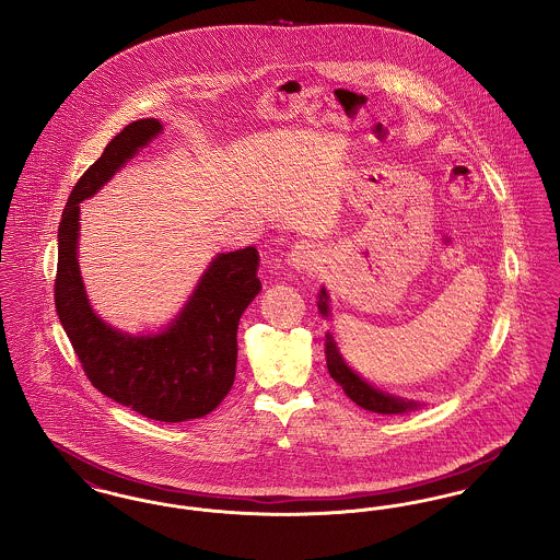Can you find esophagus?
I'll return each instance as SVG.
<instances>
[{
  "mask_svg": "<svg viewBox=\"0 0 560 560\" xmlns=\"http://www.w3.org/2000/svg\"><path fill=\"white\" fill-rule=\"evenodd\" d=\"M288 265L295 268V270H313V267L317 265L315 245H311L306 241H300V243L292 245V249L288 254Z\"/></svg>",
  "mask_w": 560,
  "mask_h": 560,
  "instance_id": "34e87169",
  "label": "esophagus"
}]
</instances>
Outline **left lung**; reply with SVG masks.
Returning a JSON list of instances; mask_svg holds the SVG:
<instances>
[{"label": "left lung", "instance_id": "1", "mask_svg": "<svg viewBox=\"0 0 560 560\" xmlns=\"http://www.w3.org/2000/svg\"><path fill=\"white\" fill-rule=\"evenodd\" d=\"M319 311L323 317L329 315L325 290H320L319 293ZM325 338H327V342H325L327 370H329V375L342 386V390L347 393L348 399L354 400L359 407L370 409V411H375V413H402V411H409V409L418 407V402H413V400H402L399 397L386 395V393L370 386L365 380H361L357 373L348 368L345 359L340 357L338 348H336L334 338L329 334Z\"/></svg>", "mask_w": 560, "mask_h": 560}]
</instances>
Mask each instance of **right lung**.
Instances as JSON below:
<instances>
[{
  "label": "right lung",
  "instance_id": "add662e5",
  "mask_svg": "<svg viewBox=\"0 0 560 560\" xmlns=\"http://www.w3.org/2000/svg\"><path fill=\"white\" fill-rule=\"evenodd\" d=\"M160 132L158 119H138L126 126L71 190L58 226L54 302L94 388L144 418L185 422L208 416L235 382L237 325L260 292L258 249L220 254L178 319L153 338L119 334L98 319L88 304L78 262L80 201L92 197Z\"/></svg>",
  "mask_w": 560,
  "mask_h": 560
}]
</instances>
